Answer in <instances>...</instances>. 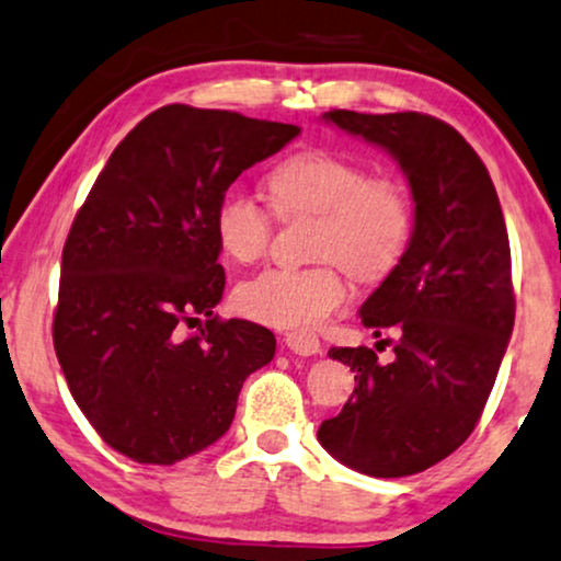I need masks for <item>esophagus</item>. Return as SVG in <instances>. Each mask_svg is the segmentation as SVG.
Returning a JSON list of instances; mask_svg holds the SVG:
<instances>
[{
    "instance_id": "esophagus-1",
    "label": "esophagus",
    "mask_w": 561,
    "mask_h": 561,
    "mask_svg": "<svg viewBox=\"0 0 561 561\" xmlns=\"http://www.w3.org/2000/svg\"><path fill=\"white\" fill-rule=\"evenodd\" d=\"M285 343L289 351H295L300 356H312L320 351V339L310 331H289L285 333Z\"/></svg>"
}]
</instances>
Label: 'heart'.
<instances>
[{"mask_svg":"<svg viewBox=\"0 0 561 561\" xmlns=\"http://www.w3.org/2000/svg\"><path fill=\"white\" fill-rule=\"evenodd\" d=\"M266 192L279 218L318 215L312 266H268L236 287L241 316L276 328L316 325L346 302L343 266L356 279H385L413 233V205L398 179L369 176L348 156L305 148L266 174ZM218 245L238 264H253L272 243L274 218L241 190L220 194L213 213Z\"/></svg>","mask_w":561,"mask_h":561,"instance_id":"heart-1","label":"heart"}]
</instances>
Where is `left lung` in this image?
Listing matches in <instances>:
<instances>
[{"label":"left lung","mask_w":561,"mask_h":561,"mask_svg":"<svg viewBox=\"0 0 561 561\" xmlns=\"http://www.w3.org/2000/svg\"><path fill=\"white\" fill-rule=\"evenodd\" d=\"M323 117L394 156L415 228L405 256L362 305L377 335L400 331L394 358L379 364V348L367 346L328 351L356 371V387L341 413L320 423L318 442L362 474H417L474 431L513 333L503 210L482 159L444 119L351 110Z\"/></svg>","instance_id":"obj_1"}]
</instances>
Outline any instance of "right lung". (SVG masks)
Instances as JSON below:
<instances>
[{
  "label": "right lung",
  "mask_w": 561,
  "mask_h": 561,
  "mask_svg": "<svg viewBox=\"0 0 561 561\" xmlns=\"http://www.w3.org/2000/svg\"><path fill=\"white\" fill-rule=\"evenodd\" d=\"M297 136V125L167 104L123 138L79 207L54 346L81 413L128 459L174 465L207 449L233 423L245 377L274 358L268 328L213 316L226 289L213 213Z\"/></svg>",
  "instance_id": "add662e5"
}]
</instances>
